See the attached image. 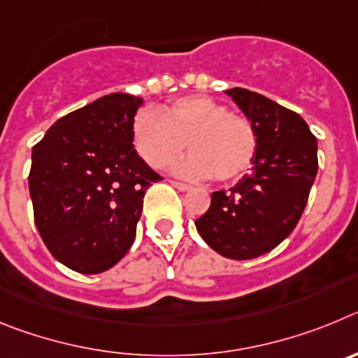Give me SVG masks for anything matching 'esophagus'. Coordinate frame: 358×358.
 Here are the masks:
<instances>
[{
	"mask_svg": "<svg viewBox=\"0 0 358 358\" xmlns=\"http://www.w3.org/2000/svg\"><path fill=\"white\" fill-rule=\"evenodd\" d=\"M172 186L173 188L179 189V192H189V189H192V186L185 185V182H179V181H172Z\"/></svg>",
	"mask_w": 358,
	"mask_h": 358,
	"instance_id": "esophagus-1",
	"label": "esophagus"
}]
</instances>
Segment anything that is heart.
I'll list each match as a JSON object with an SVG mask.
<instances>
[{"mask_svg":"<svg viewBox=\"0 0 358 358\" xmlns=\"http://www.w3.org/2000/svg\"><path fill=\"white\" fill-rule=\"evenodd\" d=\"M189 156L173 164L186 179L236 181L256 157L255 127L243 116L204 94L173 100L163 113L141 110L132 122V143L152 169H164L186 148Z\"/></svg>","mask_w":358,"mask_h":358,"instance_id":"1","label":"heart"}]
</instances>
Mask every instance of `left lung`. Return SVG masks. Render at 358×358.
Returning <instances> with one entry per match:
<instances>
[{"instance_id":"8db88e82","label":"left lung","mask_w":358,"mask_h":358,"mask_svg":"<svg viewBox=\"0 0 358 358\" xmlns=\"http://www.w3.org/2000/svg\"><path fill=\"white\" fill-rule=\"evenodd\" d=\"M226 93L255 127L258 148L251 173L229 192H213L195 227L218 255L251 260L296 227L317 176V140L301 116L264 94L242 87Z\"/></svg>"}]
</instances>
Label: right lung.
<instances>
[{"label":"right lung","mask_w":358,"mask_h":358,"mask_svg":"<svg viewBox=\"0 0 358 358\" xmlns=\"http://www.w3.org/2000/svg\"><path fill=\"white\" fill-rule=\"evenodd\" d=\"M143 98L113 93L55 122L31 148L36 226L55 260L103 273L136 238L145 192L161 176L138 156L132 122Z\"/></svg>","instance_id":"1"}]
</instances>
